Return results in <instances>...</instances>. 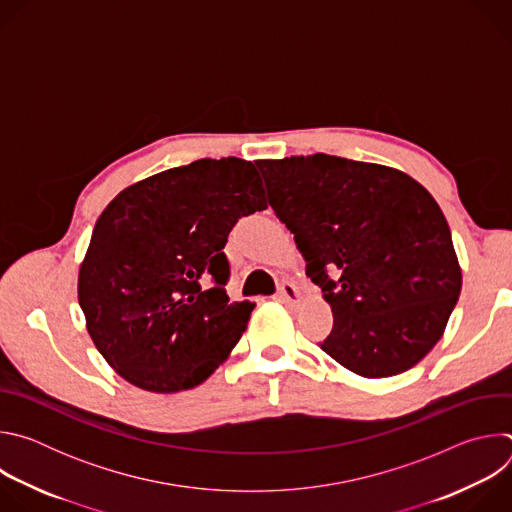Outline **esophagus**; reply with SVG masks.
I'll return each instance as SVG.
<instances>
[{
	"label": "esophagus",
	"instance_id": "obj_1",
	"mask_svg": "<svg viewBox=\"0 0 512 512\" xmlns=\"http://www.w3.org/2000/svg\"><path fill=\"white\" fill-rule=\"evenodd\" d=\"M275 298H277L281 304H287V306H296V304H300V300H302L298 287H296L294 283H289V281L281 283V287H279Z\"/></svg>",
	"mask_w": 512,
	"mask_h": 512
}]
</instances>
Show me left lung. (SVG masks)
<instances>
[{
  "label": "left lung",
  "mask_w": 512,
  "mask_h": 512,
  "mask_svg": "<svg viewBox=\"0 0 512 512\" xmlns=\"http://www.w3.org/2000/svg\"><path fill=\"white\" fill-rule=\"evenodd\" d=\"M255 164L332 308L320 348L364 379L415 367L442 338L462 291L440 204L409 174L381 164L326 154Z\"/></svg>",
  "instance_id": "left-lung-1"
}]
</instances>
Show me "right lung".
Masks as SVG:
<instances>
[{
  "label": "right lung",
  "instance_id": "right-lung-1",
  "mask_svg": "<svg viewBox=\"0 0 512 512\" xmlns=\"http://www.w3.org/2000/svg\"><path fill=\"white\" fill-rule=\"evenodd\" d=\"M255 166L196 160L139 180L101 212L79 269L87 332L109 367L150 393L204 383L243 336L223 253L241 216L267 208Z\"/></svg>",
  "mask_w": 512,
  "mask_h": 512
}]
</instances>
